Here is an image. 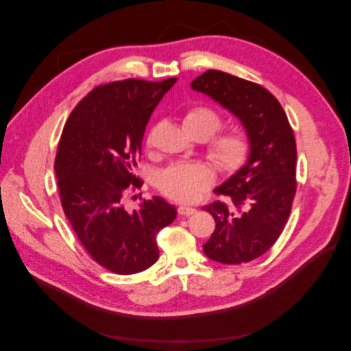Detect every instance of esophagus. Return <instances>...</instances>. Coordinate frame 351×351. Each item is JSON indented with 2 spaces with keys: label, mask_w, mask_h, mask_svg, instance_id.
<instances>
[{
  "label": "esophagus",
  "mask_w": 351,
  "mask_h": 351,
  "mask_svg": "<svg viewBox=\"0 0 351 351\" xmlns=\"http://www.w3.org/2000/svg\"><path fill=\"white\" fill-rule=\"evenodd\" d=\"M195 212H196V209H195V208H192V206H180V208H178V214L182 215V217L193 215Z\"/></svg>",
  "instance_id": "1"
}]
</instances>
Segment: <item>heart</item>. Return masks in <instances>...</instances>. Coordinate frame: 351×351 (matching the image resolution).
<instances>
[{
  "mask_svg": "<svg viewBox=\"0 0 351 351\" xmlns=\"http://www.w3.org/2000/svg\"><path fill=\"white\" fill-rule=\"evenodd\" d=\"M184 129L190 136L208 139L222 125L221 115L206 105H195L183 117ZM252 141L243 127H232L209 142L208 156L224 174H234L249 161ZM214 182V174L205 164L182 162L168 167L159 174L158 189L180 204H192L202 197Z\"/></svg>",
  "mask_w": 351,
  "mask_h": 351,
  "instance_id": "1",
  "label": "heart"
}]
</instances>
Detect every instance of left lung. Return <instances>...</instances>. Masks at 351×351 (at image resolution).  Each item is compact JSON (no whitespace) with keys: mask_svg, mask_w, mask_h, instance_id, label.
I'll return each instance as SVG.
<instances>
[{"mask_svg":"<svg viewBox=\"0 0 351 351\" xmlns=\"http://www.w3.org/2000/svg\"><path fill=\"white\" fill-rule=\"evenodd\" d=\"M190 86L234 114L250 136L249 161L215 189L227 200L204 206L215 219L204 244L206 256L246 263L274 246L290 217L297 189L294 133L281 104L258 83L208 70Z\"/></svg>","mask_w":351,"mask_h":351,"instance_id":"obj_1","label":"left lung"}]
</instances>
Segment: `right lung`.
<instances>
[{
  "label": "right lung",
  "instance_id": "obj_1",
  "mask_svg": "<svg viewBox=\"0 0 351 351\" xmlns=\"http://www.w3.org/2000/svg\"><path fill=\"white\" fill-rule=\"evenodd\" d=\"M176 80L99 84L76 105L61 133L54 169L62 210L84 250L114 274L152 267L158 231L177 217L158 196L143 199L137 210L124 205L130 186H142L134 169L146 124Z\"/></svg>",
  "mask_w": 351,
  "mask_h": 351
}]
</instances>
